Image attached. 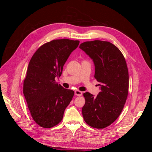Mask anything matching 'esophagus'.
I'll return each instance as SVG.
<instances>
[{"label":"esophagus","instance_id":"esophagus-1","mask_svg":"<svg viewBox=\"0 0 152 152\" xmlns=\"http://www.w3.org/2000/svg\"><path fill=\"white\" fill-rule=\"evenodd\" d=\"M82 94V92L79 91V90H76L75 91V95L78 96H80Z\"/></svg>","mask_w":152,"mask_h":152}]
</instances>
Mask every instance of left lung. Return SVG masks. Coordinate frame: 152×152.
Instances as JSON below:
<instances>
[{"label": "left lung", "mask_w": 152, "mask_h": 152, "mask_svg": "<svg viewBox=\"0 0 152 152\" xmlns=\"http://www.w3.org/2000/svg\"><path fill=\"white\" fill-rule=\"evenodd\" d=\"M79 48L93 59L94 78L101 90L96 97L84 93L82 115L91 127L103 129L116 121L126 102L129 73L126 59L115 45L107 41H87Z\"/></svg>", "instance_id": "1"}]
</instances>
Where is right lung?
Instances as JSON below:
<instances>
[{"instance_id":"obj_1","label":"right lung","mask_w":152,"mask_h":152,"mask_svg":"<svg viewBox=\"0 0 152 152\" xmlns=\"http://www.w3.org/2000/svg\"><path fill=\"white\" fill-rule=\"evenodd\" d=\"M79 40H53L40 46L31 57L23 82V94L34 121L50 128L62 121L74 91L63 88L55 80Z\"/></svg>"}]
</instances>
